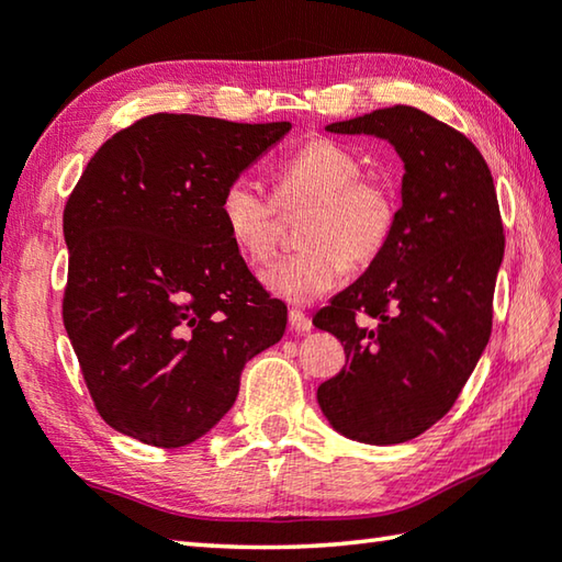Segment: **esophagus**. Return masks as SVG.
Segmentation results:
<instances>
[{
  "mask_svg": "<svg viewBox=\"0 0 562 562\" xmlns=\"http://www.w3.org/2000/svg\"><path fill=\"white\" fill-rule=\"evenodd\" d=\"M290 329L294 331V334H307V331H312V319L304 312H300V310H290Z\"/></svg>",
  "mask_w": 562,
  "mask_h": 562,
  "instance_id": "esophagus-1",
  "label": "esophagus"
}]
</instances>
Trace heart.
<instances>
[{
  "label": "heart",
  "instance_id": "obj_1",
  "mask_svg": "<svg viewBox=\"0 0 562 562\" xmlns=\"http://www.w3.org/2000/svg\"><path fill=\"white\" fill-rule=\"evenodd\" d=\"M359 157L331 139H312L282 161L274 199L248 177L233 179L218 203L236 250L252 265L265 262L278 243V206L302 211L300 252L262 272L265 290L292 304H310L329 292L346 265H369L391 238L397 218L395 191L381 179L361 177Z\"/></svg>",
  "mask_w": 562,
  "mask_h": 562
}]
</instances>
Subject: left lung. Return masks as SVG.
<instances>
[{
	"label": "left lung",
	"mask_w": 562,
	"mask_h": 562,
	"mask_svg": "<svg viewBox=\"0 0 562 562\" xmlns=\"http://www.w3.org/2000/svg\"><path fill=\"white\" fill-rule=\"evenodd\" d=\"M326 132L385 139L405 175L383 250L314 316L346 351L316 401L349 440L407 442L447 415L492 334L504 260L494 179L462 132L411 105L331 122Z\"/></svg>",
	"instance_id": "8db88e82"
}]
</instances>
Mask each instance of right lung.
<instances>
[{
  "label": "right lung",
  "mask_w": 562,
  "mask_h": 562,
  "mask_svg": "<svg viewBox=\"0 0 562 562\" xmlns=\"http://www.w3.org/2000/svg\"><path fill=\"white\" fill-rule=\"evenodd\" d=\"M290 130L159 112L88 161L64 211V324L117 432L196 442L236 403L243 366L282 339L288 307L252 278L218 203Z\"/></svg>",
  "instance_id": "obj_1"
}]
</instances>
